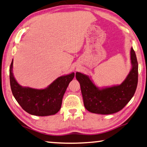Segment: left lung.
Here are the masks:
<instances>
[{
	"mask_svg": "<svg viewBox=\"0 0 147 147\" xmlns=\"http://www.w3.org/2000/svg\"><path fill=\"white\" fill-rule=\"evenodd\" d=\"M132 68L120 85L99 88L87 75L76 72L81 86L83 102L88 111L96 114L110 115L125 107L134 96L138 80V64L133 48L131 49Z\"/></svg>",
	"mask_w": 147,
	"mask_h": 147,
	"instance_id": "left-lung-1",
	"label": "left lung"
}]
</instances>
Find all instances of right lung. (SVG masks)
I'll use <instances>...</instances> for the list:
<instances>
[{
  "label": "right lung",
  "mask_w": 147,
  "mask_h": 147,
  "mask_svg": "<svg viewBox=\"0 0 147 147\" xmlns=\"http://www.w3.org/2000/svg\"><path fill=\"white\" fill-rule=\"evenodd\" d=\"M13 59L9 68L11 89L22 109L30 115L40 117L56 114L61 109L63 95L75 74L61 76L47 88L38 90L19 84L13 76Z\"/></svg>",
  "instance_id": "right-lung-1"
}]
</instances>
